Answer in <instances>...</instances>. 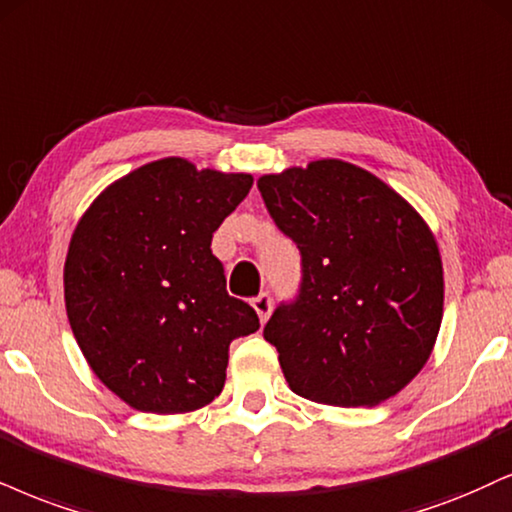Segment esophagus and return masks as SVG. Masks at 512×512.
<instances>
[{
    "instance_id": "1",
    "label": "esophagus",
    "mask_w": 512,
    "mask_h": 512,
    "mask_svg": "<svg viewBox=\"0 0 512 512\" xmlns=\"http://www.w3.org/2000/svg\"><path fill=\"white\" fill-rule=\"evenodd\" d=\"M251 308L256 311L258 320H261V323H266L270 311H273V299H270V294H258L256 299H251Z\"/></svg>"
}]
</instances>
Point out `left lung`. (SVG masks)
Masks as SVG:
<instances>
[{
	"instance_id": "8db88e82",
	"label": "left lung",
	"mask_w": 512,
	"mask_h": 512,
	"mask_svg": "<svg viewBox=\"0 0 512 512\" xmlns=\"http://www.w3.org/2000/svg\"><path fill=\"white\" fill-rule=\"evenodd\" d=\"M304 282L263 337L294 394L377 406L430 361L444 315V266L425 218L387 182L342 159L258 178Z\"/></svg>"
}]
</instances>
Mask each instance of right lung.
I'll return each instance as SVG.
<instances>
[{"label":"right lung","instance_id":"add662e5","mask_svg":"<svg viewBox=\"0 0 512 512\" xmlns=\"http://www.w3.org/2000/svg\"><path fill=\"white\" fill-rule=\"evenodd\" d=\"M249 173L180 156L113 180L75 225L63 263L71 330L94 375L142 413H192L225 387L230 342L258 315L227 294L211 239Z\"/></svg>","mask_w":512,"mask_h":512}]
</instances>
